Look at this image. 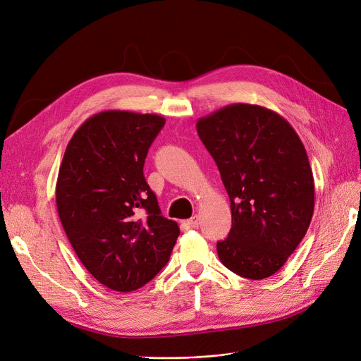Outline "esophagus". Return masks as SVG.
I'll return each mask as SVG.
<instances>
[{
  "mask_svg": "<svg viewBox=\"0 0 361 361\" xmlns=\"http://www.w3.org/2000/svg\"><path fill=\"white\" fill-rule=\"evenodd\" d=\"M185 224L189 226V227H192V228H196V227H197V224H199V218H197V215L192 216L190 219H187Z\"/></svg>",
  "mask_w": 361,
  "mask_h": 361,
  "instance_id": "34e87169",
  "label": "esophagus"
}]
</instances>
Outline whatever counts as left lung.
Masks as SVG:
<instances>
[{"label":"left lung","mask_w":361,"mask_h":361,"mask_svg":"<svg viewBox=\"0 0 361 361\" xmlns=\"http://www.w3.org/2000/svg\"><path fill=\"white\" fill-rule=\"evenodd\" d=\"M197 134L230 197L231 230L218 258L240 277L277 273L314 212V178L290 123L267 107L236 103L200 118Z\"/></svg>","instance_id":"obj_1"}]
</instances>
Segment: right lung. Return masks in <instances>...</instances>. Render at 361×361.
Instances as JSON below:
<instances>
[{
    "label": "right lung",
    "instance_id": "1",
    "mask_svg": "<svg viewBox=\"0 0 361 361\" xmlns=\"http://www.w3.org/2000/svg\"><path fill=\"white\" fill-rule=\"evenodd\" d=\"M164 125L150 114L92 115L71 138L59 169L56 203L66 236L91 276L118 292L158 274L180 234L143 174Z\"/></svg>",
    "mask_w": 361,
    "mask_h": 361
}]
</instances>
